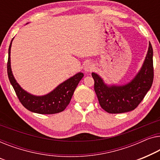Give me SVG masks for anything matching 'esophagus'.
<instances>
[{"label":"esophagus","instance_id":"1","mask_svg":"<svg viewBox=\"0 0 160 160\" xmlns=\"http://www.w3.org/2000/svg\"><path fill=\"white\" fill-rule=\"evenodd\" d=\"M93 69H94V65L93 63L91 62L87 63L84 67V70L85 72H91L93 71Z\"/></svg>","mask_w":160,"mask_h":160}]
</instances>
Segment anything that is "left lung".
Returning <instances> with one entry per match:
<instances>
[{"label":"left lung","instance_id":"1","mask_svg":"<svg viewBox=\"0 0 160 160\" xmlns=\"http://www.w3.org/2000/svg\"><path fill=\"white\" fill-rule=\"evenodd\" d=\"M94 90L98 102L108 113L119 114L132 111L138 107L152 87L154 79L153 49L148 43L142 67L137 75L125 85H107L98 74L92 72Z\"/></svg>","mask_w":160,"mask_h":160}]
</instances>
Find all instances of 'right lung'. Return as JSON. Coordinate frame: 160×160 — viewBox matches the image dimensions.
<instances>
[{"label": "right lung", "mask_w": 160, "mask_h": 160, "mask_svg": "<svg viewBox=\"0 0 160 160\" xmlns=\"http://www.w3.org/2000/svg\"><path fill=\"white\" fill-rule=\"evenodd\" d=\"M13 38L11 41L8 48V58L7 72L8 79L14 89L18 98L22 104L29 111L41 114H51L61 112L66 109L70 102L71 98L77 88L78 83L82 79V72H78L64 81L56 87L52 91L43 96L32 95L24 90L17 82L13 77L11 67V48Z\"/></svg>", "instance_id": "obj_1"}]
</instances>
